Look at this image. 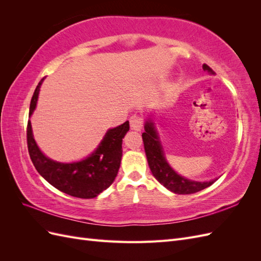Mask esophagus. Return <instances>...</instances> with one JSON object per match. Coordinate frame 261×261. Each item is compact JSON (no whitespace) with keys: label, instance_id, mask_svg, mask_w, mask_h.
Here are the masks:
<instances>
[{"label":"esophagus","instance_id":"obj_1","mask_svg":"<svg viewBox=\"0 0 261 261\" xmlns=\"http://www.w3.org/2000/svg\"><path fill=\"white\" fill-rule=\"evenodd\" d=\"M129 123H130V127L135 130H140L141 127L144 126V120L139 115H136V114L130 116Z\"/></svg>","mask_w":261,"mask_h":261}]
</instances>
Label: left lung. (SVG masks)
Here are the masks:
<instances>
[{
	"label": "left lung",
	"mask_w": 261,
	"mask_h": 261,
	"mask_svg": "<svg viewBox=\"0 0 261 261\" xmlns=\"http://www.w3.org/2000/svg\"><path fill=\"white\" fill-rule=\"evenodd\" d=\"M202 68L210 73H213L212 69L207 64H203ZM141 136H143L145 152L150 171H151L152 175L156 178V180L165 188L178 195H189L202 191V189L215 183V180L195 181L187 179L178 175L175 171H173L167 160H165L163 150L160 145V141L158 140V135L152 122H146L145 133H143Z\"/></svg>",
	"instance_id": "obj_1"
}]
</instances>
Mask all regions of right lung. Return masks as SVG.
<instances>
[{
  "label": "right lung",
  "instance_id": "add662e5",
  "mask_svg": "<svg viewBox=\"0 0 261 261\" xmlns=\"http://www.w3.org/2000/svg\"><path fill=\"white\" fill-rule=\"evenodd\" d=\"M43 80L38 84L31 98L29 116L36 108ZM128 129L129 122L126 121L117 127L109 129L96 151L87 159L74 163H60L46 158L39 150L33 136L30 121H28V151L39 174L52 186L78 198H94L110 187L117 175L122 159L123 138Z\"/></svg>",
  "mask_w": 261,
  "mask_h": 261
}]
</instances>
